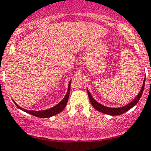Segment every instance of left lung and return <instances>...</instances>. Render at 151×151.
<instances>
[{"mask_svg":"<svg viewBox=\"0 0 151 151\" xmlns=\"http://www.w3.org/2000/svg\"><path fill=\"white\" fill-rule=\"evenodd\" d=\"M145 80H144L142 88H141L140 91H139V93H138V95H137V97H136V98H134L131 103H129V104L126 105L125 106H123V107H121V108H109V107H107V106H104V105L99 104V103L97 102L96 100L93 98V96H91L90 93L89 92L88 89H87V91H88L89 98H90V103H91L92 106H93L97 111H98L100 112H102V113L104 114H108V115L117 116V115H121V114L125 113L126 111H129V109H131L132 108L134 107V106L138 103L139 100L140 99L142 93H143L144 88H145Z\"/></svg>","mask_w":151,"mask_h":151,"instance_id":"left-lung-1","label":"left lung"}]
</instances>
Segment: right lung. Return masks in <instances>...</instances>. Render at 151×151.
Masks as SVG:
<instances>
[{
  "label": "right lung",
  "mask_w": 151,
  "mask_h": 151,
  "mask_svg": "<svg viewBox=\"0 0 151 151\" xmlns=\"http://www.w3.org/2000/svg\"><path fill=\"white\" fill-rule=\"evenodd\" d=\"M70 84L71 81L69 83V86H68V90L67 93H66V96H64V98H63L62 101L56 105V106H53V107L50 108V109H47V110H43V111H30V110H27V109H24L20 107L19 105H17L14 102V101H13L14 102V104H16V106L19 108L21 110L24 111L26 113H28L32 115L35 116L37 117H40V118H49V117H51L55 115V114H59L60 112H61L64 109V108L66 107V104H67L68 100H69V93H70Z\"/></svg>",
  "instance_id": "1"
}]
</instances>
